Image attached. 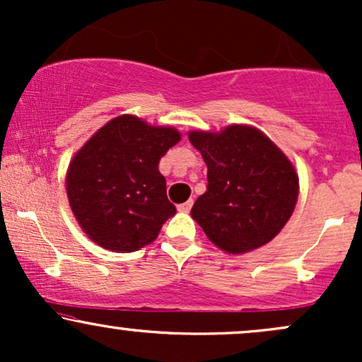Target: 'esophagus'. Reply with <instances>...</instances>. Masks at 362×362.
<instances>
[{
    "instance_id": "34e87169",
    "label": "esophagus",
    "mask_w": 362,
    "mask_h": 362,
    "mask_svg": "<svg viewBox=\"0 0 362 362\" xmlns=\"http://www.w3.org/2000/svg\"><path fill=\"white\" fill-rule=\"evenodd\" d=\"M192 204H194V201H192V199H190V201H187V202H184V204L178 206V211H180V213H189L190 207H192Z\"/></svg>"
}]
</instances>
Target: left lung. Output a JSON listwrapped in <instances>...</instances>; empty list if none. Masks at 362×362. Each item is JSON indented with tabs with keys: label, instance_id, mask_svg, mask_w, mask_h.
Wrapping results in <instances>:
<instances>
[{
	"label": "left lung",
	"instance_id": "8db88e82",
	"mask_svg": "<svg viewBox=\"0 0 362 362\" xmlns=\"http://www.w3.org/2000/svg\"><path fill=\"white\" fill-rule=\"evenodd\" d=\"M189 139L207 165V190L190 211L207 238L228 253L271 242L298 201L293 163L255 127L230 126L219 134L194 131Z\"/></svg>",
	"mask_w": 362,
	"mask_h": 362
}]
</instances>
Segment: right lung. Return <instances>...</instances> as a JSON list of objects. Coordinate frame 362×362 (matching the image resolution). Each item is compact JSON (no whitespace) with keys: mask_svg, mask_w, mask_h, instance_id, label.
<instances>
[{"mask_svg":"<svg viewBox=\"0 0 362 362\" xmlns=\"http://www.w3.org/2000/svg\"><path fill=\"white\" fill-rule=\"evenodd\" d=\"M178 141L175 129L120 115L76 153L66 189L78 223L95 243L126 253L156 238L177 213L158 163Z\"/></svg>","mask_w":362,"mask_h":362,"instance_id":"right-lung-1","label":"right lung"}]
</instances>
